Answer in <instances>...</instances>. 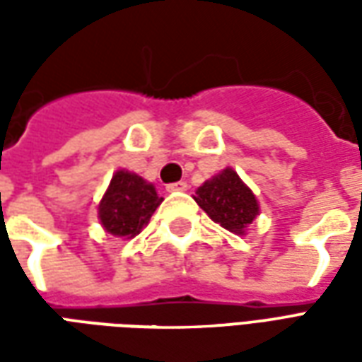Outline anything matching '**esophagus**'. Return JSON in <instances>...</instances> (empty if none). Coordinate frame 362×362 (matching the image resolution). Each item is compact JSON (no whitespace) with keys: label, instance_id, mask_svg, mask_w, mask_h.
<instances>
[{"label":"esophagus","instance_id":"34e87169","mask_svg":"<svg viewBox=\"0 0 362 362\" xmlns=\"http://www.w3.org/2000/svg\"><path fill=\"white\" fill-rule=\"evenodd\" d=\"M188 189V184L186 182H174V184H168L166 186V192H186Z\"/></svg>","mask_w":362,"mask_h":362}]
</instances>
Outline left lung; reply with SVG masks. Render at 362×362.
Here are the masks:
<instances>
[{
	"mask_svg": "<svg viewBox=\"0 0 362 362\" xmlns=\"http://www.w3.org/2000/svg\"><path fill=\"white\" fill-rule=\"evenodd\" d=\"M194 199L209 219L235 235H246L252 221L259 215L258 197L230 166L205 180L196 189Z\"/></svg>",
	"mask_w": 362,
	"mask_h": 362,
	"instance_id": "left-lung-1",
	"label": "left lung"
}]
</instances>
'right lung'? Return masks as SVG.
Segmentation results:
<instances>
[{
	"label": "right lung",
	"mask_w": 362,
	"mask_h": 362,
	"mask_svg": "<svg viewBox=\"0 0 362 362\" xmlns=\"http://www.w3.org/2000/svg\"><path fill=\"white\" fill-rule=\"evenodd\" d=\"M163 197L155 186L139 174L119 168L112 174V180L98 202V221L103 228L118 238H134L147 227L151 215Z\"/></svg>",
	"instance_id": "1"
}]
</instances>
